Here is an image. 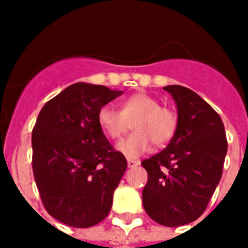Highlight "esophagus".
Returning a JSON list of instances; mask_svg holds the SVG:
<instances>
[{
	"label": "esophagus",
	"instance_id": "obj_1",
	"mask_svg": "<svg viewBox=\"0 0 248 248\" xmlns=\"http://www.w3.org/2000/svg\"><path fill=\"white\" fill-rule=\"evenodd\" d=\"M138 165H140V161H138V159H127V166L130 169H132V167H135Z\"/></svg>",
	"mask_w": 248,
	"mask_h": 248
}]
</instances>
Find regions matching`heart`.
Returning a JSON list of instances; mask_svg holds the SVG:
<instances>
[{
    "instance_id": "heart-1",
    "label": "heart",
    "mask_w": 248,
    "mask_h": 248,
    "mask_svg": "<svg viewBox=\"0 0 248 248\" xmlns=\"http://www.w3.org/2000/svg\"><path fill=\"white\" fill-rule=\"evenodd\" d=\"M101 130L110 139H120L134 124L131 135L117 144V151L127 158H136L152 147L163 145L176 130V116L171 109L161 107L158 99L149 93H134L121 103V110L112 105L101 107L97 113Z\"/></svg>"
}]
</instances>
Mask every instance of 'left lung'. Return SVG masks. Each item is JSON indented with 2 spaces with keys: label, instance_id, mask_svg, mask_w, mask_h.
<instances>
[{
  "label": "left lung",
  "instance_id": "1",
  "mask_svg": "<svg viewBox=\"0 0 248 248\" xmlns=\"http://www.w3.org/2000/svg\"><path fill=\"white\" fill-rule=\"evenodd\" d=\"M175 100L177 124L169 145L141 165L148 172L143 206L155 223L180 227L204 212L223 173L228 141L223 121L184 86H165Z\"/></svg>",
  "mask_w": 248,
  "mask_h": 248
}]
</instances>
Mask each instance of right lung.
I'll return each mask as SVG.
<instances>
[{
    "mask_svg": "<svg viewBox=\"0 0 248 248\" xmlns=\"http://www.w3.org/2000/svg\"><path fill=\"white\" fill-rule=\"evenodd\" d=\"M77 82L47 101L32 131L33 175L46 211L69 227L90 228L108 216L127 161L97 122L101 107L122 95Z\"/></svg>",
    "mask_w": 248,
    "mask_h": 248,
    "instance_id": "1",
    "label": "right lung"
}]
</instances>
